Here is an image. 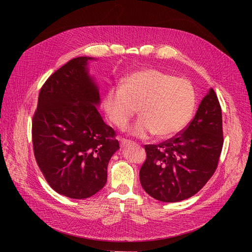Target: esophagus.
Returning <instances> with one entry per match:
<instances>
[{"label": "esophagus", "instance_id": "obj_1", "mask_svg": "<svg viewBox=\"0 0 252 252\" xmlns=\"http://www.w3.org/2000/svg\"><path fill=\"white\" fill-rule=\"evenodd\" d=\"M131 142L130 141H128V140H125V139H121V141H120V144H121V146H127V145H129L130 144Z\"/></svg>", "mask_w": 252, "mask_h": 252}]
</instances>
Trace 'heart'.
Instances as JSON below:
<instances>
[{
  "label": "heart",
  "mask_w": 252,
  "mask_h": 252,
  "mask_svg": "<svg viewBox=\"0 0 252 252\" xmlns=\"http://www.w3.org/2000/svg\"><path fill=\"white\" fill-rule=\"evenodd\" d=\"M195 104V90L189 80L148 68L129 74L122 86L109 88L104 110L111 123L122 129L138 108L141 119L131 128V133L139 138L156 133L165 139L187 126Z\"/></svg>",
  "instance_id": "1"
}]
</instances>
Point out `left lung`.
<instances>
[{"mask_svg":"<svg viewBox=\"0 0 252 252\" xmlns=\"http://www.w3.org/2000/svg\"><path fill=\"white\" fill-rule=\"evenodd\" d=\"M222 110L209 89L185 130L158 145H145L140 169L143 189L156 200L174 203L194 195L215 173L223 147Z\"/></svg>","mask_w":252,"mask_h":252,"instance_id":"8db88e82","label":"left lung"}]
</instances>
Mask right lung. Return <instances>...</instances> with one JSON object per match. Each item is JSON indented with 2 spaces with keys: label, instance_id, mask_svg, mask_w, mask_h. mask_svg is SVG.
Wrapping results in <instances>:
<instances>
[{
  "label": "right lung",
  "instance_id": "add662e5",
  "mask_svg": "<svg viewBox=\"0 0 252 252\" xmlns=\"http://www.w3.org/2000/svg\"><path fill=\"white\" fill-rule=\"evenodd\" d=\"M89 57L70 60L42 86L32 119L35 161L50 187L70 199H87L107 182V166L120 149L104 123Z\"/></svg>",
  "mask_w": 252,
  "mask_h": 252
}]
</instances>
